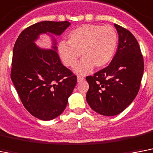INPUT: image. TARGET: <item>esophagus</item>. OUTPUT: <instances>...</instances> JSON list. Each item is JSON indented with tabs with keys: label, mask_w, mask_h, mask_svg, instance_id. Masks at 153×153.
<instances>
[{
	"label": "esophagus",
	"mask_w": 153,
	"mask_h": 153,
	"mask_svg": "<svg viewBox=\"0 0 153 153\" xmlns=\"http://www.w3.org/2000/svg\"><path fill=\"white\" fill-rule=\"evenodd\" d=\"M77 79H78V82H82L83 80H85V78L83 76H81V75H78V77H77Z\"/></svg>",
	"instance_id": "obj_1"
}]
</instances>
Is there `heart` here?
Listing matches in <instances>:
<instances>
[{
	"instance_id": "1",
	"label": "heart",
	"mask_w": 153,
	"mask_h": 153,
	"mask_svg": "<svg viewBox=\"0 0 153 153\" xmlns=\"http://www.w3.org/2000/svg\"><path fill=\"white\" fill-rule=\"evenodd\" d=\"M118 44L115 30L109 25L85 24L68 34V42H60L59 53L67 67L74 68L80 56L83 59L76 71L87 74L93 69L106 66L112 59Z\"/></svg>"
}]
</instances>
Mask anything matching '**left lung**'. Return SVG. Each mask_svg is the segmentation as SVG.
Segmentation results:
<instances>
[{"mask_svg":"<svg viewBox=\"0 0 153 153\" xmlns=\"http://www.w3.org/2000/svg\"><path fill=\"white\" fill-rule=\"evenodd\" d=\"M119 46L106 68L86 77V100L94 111L112 116L120 114L138 94L144 71V59L138 42L128 30L115 24Z\"/></svg>","mask_w":153,"mask_h":153,"instance_id":"1","label":"left lung"}]
</instances>
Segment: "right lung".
<instances>
[{"label":"right lung","instance_id":"add662e5","mask_svg":"<svg viewBox=\"0 0 153 153\" xmlns=\"http://www.w3.org/2000/svg\"><path fill=\"white\" fill-rule=\"evenodd\" d=\"M69 25L68 21L34 23L15 43L11 79L25 108L39 120H53L64 111L77 76L61 64L56 51L41 49L33 41L42 33L59 35Z\"/></svg>","mask_w":153,"mask_h":153}]
</instances>
